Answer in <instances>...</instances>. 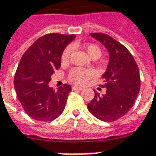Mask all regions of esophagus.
Masks as SVG:
<instances>
[{
  "label": "esophagus",
  "instance_id": "1",
  "mask_svg": "<svg viewBox=\"0 0 156 156\" xmlns=\"http://www.w3.org/2000/svg\"><path fill=\"white\" fill-rule=\"evenodd\" d=\"M73 90H83V88L78 86H73Z\"/></svg>",
  "mask_w": 156,
  "mask_h": 156
}]
</instances>
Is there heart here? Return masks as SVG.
Returning <instances> with one entry per match:
<instances>
[{"label":"heart","instance_id":"obj_1","mask_svg":"<svg viewBox=\"0 0 156 156\" xmlns=\"http://www.w3.org/2000/svg\"><path fill=\"white\" fill-rule=\"evenodd\" d=\"M84 50L87 52L88 55L91 59H98L101 55V48L96 44H87L83 46ZM71 55V48L67 47L64 49L61 55V62L65 64L69 61ZM94 76V72L90 69H83L79 67H75L71 70L69 73V79L72 82L78 84H84Z\"/></svg>","mask_w":156,"mask_h":156}]
</instances>
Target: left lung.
Listing matches in <instances>:
<instances>
[{"label": "left lung", "instance_id": "8db88e82", "mask_svg": "<svg viewBox=\"0 0 156 156\" xmlns=\"http://www.w3.org/2000/svg\"><path fill=\"white\" fill-rule=\"evenodd\" d=\"M109 53V62L102 75L106 94L95 97L87 108L96 118L113 122L123 117L132 108L140 90V73L130 51L120 42L104 33H90Z\"/></svg>", "mask_w": 156, "mask_h": 156}]
</instances>
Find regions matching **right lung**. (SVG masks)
I'll list each match as a JSON object with an SVG mask.
<instances>
[{
  "mask_svg": "<svg viewBox=\"0 0 156 156\" xmlns=\"http://www.w3.org/2000/svg\"><path fill=\"white\" fill-rule=\"evenodd\" d=\"M75 35L50 33L38 38L23 55L14 77V89L25 112L39 121H51L64 111L72 90L65 83L57 90L48 86L51 75L60 67L65 48Z\"/></svg>",
  "mask_w": 156,
  "mask_h": 156,
  "instance_id": "right-lung-1",
  "label": "right lung"
}]
</instances>
